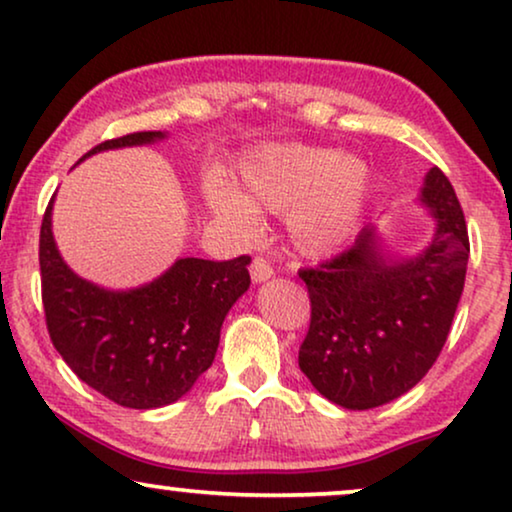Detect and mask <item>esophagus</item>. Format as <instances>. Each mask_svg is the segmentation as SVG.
<instances>
[{
    "mask_svg": "<svg viewBox=\"0 0 512 512\" xmlns=\"http://www.w3.org/2000/svg\"><path fill=\"white\" fill-rule=\"evenodd\" d=\"M249 270H251V279H254L256 284H261V282H265V279L272 277V265L268 258H263V256H254Z\"/></svg>",
    "mask_w": 512,
    "mask_h": 512,
    "instance_id": "obj_1",
    "label": "esophagus"
}]
</instances>
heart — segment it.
<instances>
[{"mask_svg":"<svg viewBox=\"0 0 512 512\" xmlns=\"http://www.w3.org/2000/svg\"><path fill=\"white\" fill-rule=\"evenodd\" d=\"M240 195L221 181L207 188L212 212L244 240L261 233V216L289 214L293 242L305 254L333 251L359 221L368 191L361 158L305 144L265 146L240 163Z\"/></svg>","mask_w":512,"mask_h":512,"instance_id":"b5f03b06","label":"heart"}]
</instances>
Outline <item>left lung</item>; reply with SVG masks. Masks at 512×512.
Returning <instances> with one entry per match:
<instances>
[{
	"mask_svg": "<svg viewBox=\"0 0 512 512\" xmlns=\"http://www.w3.org/2000/svg\"><path fill=\"white\" fill-rule=\"evenodd\" d=\"M422 200L438 221L422 256L389 261L363 228L352 247L303 268L310 328L298 366L328 401L368 410L410 391L443 352L471 254L464 209L443 170Z\"/></svg>",
	"mask_w": 512,
	"mask_h": 512,
	"instance_id": "8db88e82",
	"label": "left lung"
}]
</instances>
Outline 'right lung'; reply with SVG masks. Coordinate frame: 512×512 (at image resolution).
Listing matches in <instances>:
<instances>
[{
    "label": "right lung",
    "instance_id": "1",
    "mask_svg": "<svg viewBox=\"0 0 512 512\" xmlns=\"http://www.w3.org/2000/svg\"><path fill=\"white\" fill-rule=\"evenodd\" d=\"M160 137L163 132H130L97 144L86 156ZM51 205L53 198L41 221L39 268L53 347L79 380L123 408L151 410L179 401L212 366L223 319L249 289L251 258H179L142 289L104 291L76 277L60 258Z\"/></svg>",
    "mask_w": 512,
    "mask_h": 512
}]
</instances>
